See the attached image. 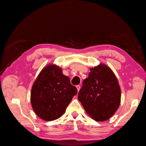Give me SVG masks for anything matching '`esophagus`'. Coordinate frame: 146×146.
I'll list each match as a JSON object with an SVG mask.
<instances>
[{"label": "esophagus", "mask_w": 146, "mask_h": 146, "mask_svg": "<svg viewBox=\"0 0 146 146\" xmlns=\"http://www.w3.org/2000/svg\"><path fill=\"white\" fill-rule=\"evenodd\" d=\"M76 89H77V91H78V92L80 91V85H77V86H76Z\"/></svg>", "instance_id": "obj_1"}]
</instances>
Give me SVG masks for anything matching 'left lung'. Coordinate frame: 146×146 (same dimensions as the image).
I'll list each match as a JSON object with an SVG mask.
<instances>
[{
    "label": "left lung",
    "mask_w": 146,
    "mask_h": 146,
    "mask_svg": "<svg viewBox=\"0 0 146 146\" xmlns=\"http://www.w3.org/2000/svg\"><path fill=\"white\" fill-rule=\"evenodd\" d=\"M78 99L86 112L96 121H105L114 114L121 102V88L112 70L100 64L90 69Z\"/></svg>",
    "instance_id": "1"
}]
</instances>
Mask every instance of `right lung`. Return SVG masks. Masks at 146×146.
<instances>
[{
	"label": "right lung",
	"mask_w": 146,
	"mask_h": 146,
	"mask_svg": "<svg viewBox=\"0 0 146 146\" xmlns=\"http://www.w3.org/2000/svg\"><path fill=\"white\" fill-rule=\"evenodd\" d=\"M77 93L62 69L49 64L39 73L34 82L31 102L36 114L44 121H54L65 112L73 97Z\"/></svg>",
	"instance_id": "add662e5"
}]
</instances>
